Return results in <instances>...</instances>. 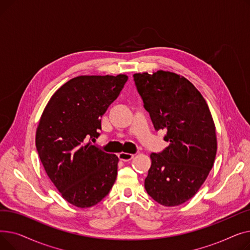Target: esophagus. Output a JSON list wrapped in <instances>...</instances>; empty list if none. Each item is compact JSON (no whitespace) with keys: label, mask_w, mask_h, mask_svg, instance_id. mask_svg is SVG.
I'll use <instances>...</instances> for the list:
<instances>
[{"label":"esophagus","mask_w":250,"mask_h":250,"mask_svg":"<svg viewBox=\"0 0 250 250\" xmlns=\"http://www.w3.org/2000/svg\"><path fill=\"white\" fill-rule=\"evenodd\" d=\"M134 157H135L134 154H128V153H125V152H122V153L118 154V158H120L122 161H125V162L132 160Z\"/></svg>","instance_id":"1"}]
</instances>
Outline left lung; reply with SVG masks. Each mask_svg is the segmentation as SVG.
I'll use <instances>...</instances> for the list:
<instances>
[{
  "mask_svg": "<svg viewBox=\"0 0 250 250\" xmlns=\"http://www.w3.org/2000/svg\"><path fill=\"white\" fill-rule=\"evenodd\" d=\"M144 106L169 146L152 153L145 179L151 198L165 207L186 203L198 192L214 165L216 126L200 91L187 78L159 70L134 74Z\"/></svg>",
  "mask_w": 250,
  "mask_h": 250,
  "instance_id": "1",
  "label": "left lung"
}]
</instances>
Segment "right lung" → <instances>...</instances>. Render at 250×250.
Segmentation results:
<instances>
[{
	"label": "right lung",
	"mask_w": 250,
	"mask_h": 250,
	"mask_svg": "<svg viewBox=\"0 0 250 250\" xmlns=\"http://www.w3.org/2000/svg\"><path fill=\"white\" fill-rule=\"evenodd\" d=\"M127 76L84 75L61 86L47 102L36 129L35 145L45 172L62 198L90 208L107 195L118 158L92 145L101 117L120 95Z\"/></svg>",
	"instance_id": "add662e5"
}]
</instances>
